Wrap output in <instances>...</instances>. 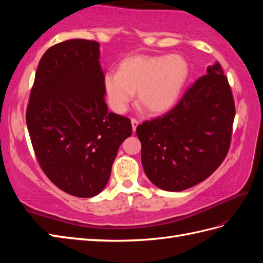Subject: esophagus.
<instances>
[{
    "label": "esophagus",
    "mask_w": 263,
    "mask_h": 263,
    "mask_svg": "<svg viewBox=\"0 0 263 263\" xmlns=\"http://www.w3.org/2000/svg\"><path fill=\"white\" fill-rule=\"evenodd\" d=\"M131 124H132V130H133V132H136L137 127H138V125H139V121H137L136 119H132V120H131Z\"/></svg>",
    "instance_id": "1"
}]
</instances>
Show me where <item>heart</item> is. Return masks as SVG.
<instances>
[{"instance_id": "heart-1", "label": "heart", "mask_w": 263, "mask_h": 263, "mask_svg": "<svg viewBox=\"0 0 263 263\" xmlns=\"http://www.w3.org/2000/svg\"><path fill=\"white\" fill-rule=\"evenodd\" d=\"M187 61L181 55H132L122 60L117 72H106L104 91L109 107L122 114L137 92L138 104L148 113L171 110L189 79Z\"/></svg>"}]
</instances>
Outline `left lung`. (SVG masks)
I'll return each instance as SVG.
<instances>
[{
	"instance_id": "8db88e82",
	"label": "left lung",
	"mask_w": 263,
	"mask_h": 263,
	"mask_svg": "<svg viewBox=\"0 0 263 263\" xmlns=\"http://www.w3.org/2000/svg\"><path fill=\"white\" fill-rule=\"evenodd\" d=\"M234 117L231 87L217 62L168 113L138 125L149 180L165 191L178 192L209 177L230 149Z\"/></svg>"
}]
</instances>
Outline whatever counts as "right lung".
Segmentation results:
<instances>
[{
    "label": "right lung",
    "mask_w": 263,
    "mask_h": 263,
    "mask_svg": "<svg viewBox=\"0 0 263 263\" xmlns=\"http://www.w3.org/2000/svg\"><path fill=\"white\" fill-rule=\"evenodd\" d=\"M99 44L70 39L39 61L26 121L42 170L62 191L91 198L107 184L127 117L108 111Z\"/></svg>",
    "instance_id": "obj_1"
}]
</instances>
